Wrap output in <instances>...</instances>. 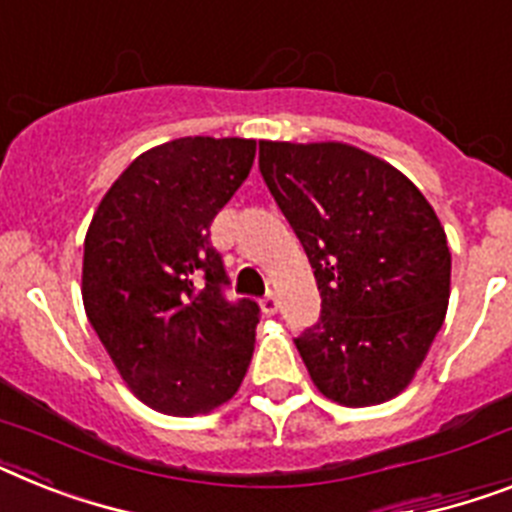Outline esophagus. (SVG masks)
<instances>
[{
    "label": "esophagus",
    "instance_id": "esophagus-1",
    "mask_svg": "<svg viewBox=\"0 0 512 512\" xmlns=\"http://www.w3.org/2000/svg\"><path fill=\"white\" fill-rule=\"evenodd\" d=\"M260 309H263L265 315H276V312H278V296L273 294V291H268V294L260 299Z\"/></svg>",
    "mask_w": 512,
    "mask_h": 512
}]
</instances>
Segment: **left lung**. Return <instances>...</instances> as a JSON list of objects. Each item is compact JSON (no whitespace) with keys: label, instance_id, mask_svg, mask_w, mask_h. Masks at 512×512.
Returning a JSON list of instances; mask_svg holds the SVG:
<instances>
[{"label":"left lung","instance_id":"left-lung-1","mask_svg":"<svg viewBox=\"0 0 512 512\" xmlns=\"http://www.w3.org/2000/svg\"><path fill=\"white\" fill-rule=\"evenodd\" d=\"M260 174L315 270L296 338L325 398L362 409L409 388L448 312L450 249L409 176L346 143L260 140Z\"/></svg>","mask_w":512,"mask_h":512}]
</instances>
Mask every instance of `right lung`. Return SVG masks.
Instances as JSON below:
<instances>
[{"mask_svg":"<svg viewBox=\"0 0 512 512\" xmlns=\"http://www.w3.org/2000/svg\"><path fill=\"white\" fill-rule=\"evenodd\" d=\"M257 140L179 137L137 156L85 234L83 304L127 388L169 416L234 398L260 307L223 299L210 223L247 179Z\"/></svg>","mask_w":512,"mask_h":512,"instance_id":"right-lung-1","label":"right lung"}]
</instances>
